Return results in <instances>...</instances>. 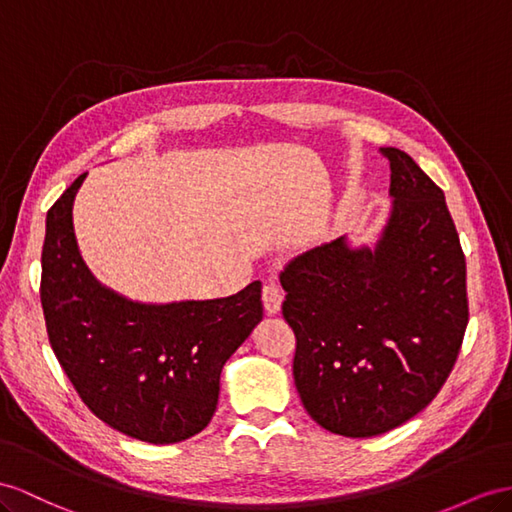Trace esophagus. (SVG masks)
Returning <instances> with one entry per match:
<instances>
[{"label": "esophagus", "mask_w": 512, "mask_h": 512, "mask_svg": "<svg viewBox=\"0 0 512 512\" xmlns=\"http://www.w3.org/2000/svg\"><path fill=\"white\" fill-rule=\"evenodd\" d=\"M261 300H264V309L268 316H274V313H279L281 303H283V290L279 285H264V290H261Z\"/></svg>", "instance_id": "34e87169"}]
</instances>
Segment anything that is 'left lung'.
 <instances>
[{
	"label": "left lung",
	"mask_w": 512,
	"mask_h": 512,
	"mask_svg": "<svg viewBox=\"0 0 512 512\" xmlns=\"http://www.w3.org/2000/svg\"><path fill=\"white\" fill-rule=\"evenodd\" d=\"M393 209L374 248L337 238L281 270L296 335L294 383L307 413L344 437H376L435 400L469 320L461 240L443 190L400 149Z\"/></svg>",
	"instance_id": "8db88e82"
}]
</instances>
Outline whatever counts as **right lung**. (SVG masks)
Masks as SVG:
<instances>
[{
  "label": "right lung",
  "mask_w": 512,
  "mask_h": 512,
  "mask_svg": "<svg viewBox=\"0 0 512 512\" xmlns=\"http://www.w3.org/2000/svg\"><path fill=\"white\" fill-rule=\"evenodd\" d=\"M84 177L47 212L41 303L51 350L101 422L140 441H183L214 417L222 365L264 316L261 283L170 305L114 294L77 251L71 209Z\"/></svg>",
  "instance_id": "add662e5"
}]
</instances>
